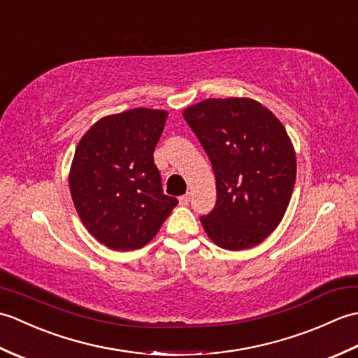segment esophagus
Instances as JSON below:
<instances>
[{
	"mask_svg": "<svg viewBox=\"0 0 358 358\" xmlns=\"http://www.w3.org/2000/svg\"><path fill=\"white\" fill-rule=\"evenodd\" d=\"M191 199H192L191 194L187 192V194H185V195H181L178 200H180V204H181V206H187V204L191 203Z\"/></svg>",
	"mask_w": 358,
	"mask_h": 358,
	"instance_id": "1",
	"label": "esophagus"
}]
</instances>
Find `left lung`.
Instances as JSON below:
<instances>
[{
    "label": "left lung",
    "instance_id": "1",
    "mask_svg": "<svg viewBox=\"0 0 358 358\" xmlns=\"http://www.w3.org/2000/svg\"><path fill=\"white\" fill-rule=\"evenodd\" d=\"M217 183V203L201 224L220 248L262 243L283 218L295 185V152L285 126L249 98H209L183 113Z\"/></svg>",
    "mask_w": 358,
    "mask_h": 358
}]
</instances>
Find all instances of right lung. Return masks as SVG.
<instances>
[{
	"mask_svg": "<svg viewBox=\"0 0 358 358\" xmlns=\"http://www.w3.org/2000/svg\"><path fill=\"white\" fill-rule=\"evenodd\" d=\"M166 110L131 109L104 117L83 135L69 175L83 224L110 249L143 248L178 200L164 195L154 150Z\"/></svg>",
	"mask_w": 358,
	"mask_h": 358,
	"instance_id": "add662e5",
	"label": "right lung"
}]
</instances>
